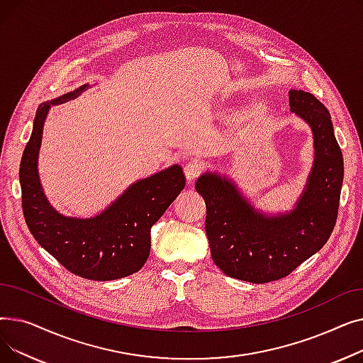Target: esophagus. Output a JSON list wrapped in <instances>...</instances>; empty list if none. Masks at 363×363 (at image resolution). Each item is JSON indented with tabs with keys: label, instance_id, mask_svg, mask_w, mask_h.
I'll return each instance as SVG.
<instances>
[{
	"label": "esophagus",
	"instance_id": "esophagus-1",
	"mask_svg": "<svg viewBox=\"0 0 363 363\" xmlns=\"http://www.w3.org/2000/svg\"><path fill=\"white\" fill-rule=\"evenodd\" d=\"M184 172L188 182H193L196 178H199V175L201 174V164L197 162H188L184 166Z\"/></svg>",
	"mask_w": 363,
	"mask_h": 363
}]
</instances>
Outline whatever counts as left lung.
Instances as JSON below:
<instances>
[{
	"instance_id": "1",
	"label": "left lung",
	"mask_w": 363,
	"mask_h": 363,
	"mask_svg": "<svg viewBox=\"0 0 363 363\" xmlns=\"http://www.w3.org/2000/svg\"><path fill=\"white\" fill-rule=\"evenodd\" d=\"M290 108L313 132L315 160L293 211L266 215L216 172L196 184L206 201V234L212 259L231 278L253 284L281 279L319 252L337 220L342 185V155L331 114L315 95L290 89Z\"/></svg>"
}]
</instances>
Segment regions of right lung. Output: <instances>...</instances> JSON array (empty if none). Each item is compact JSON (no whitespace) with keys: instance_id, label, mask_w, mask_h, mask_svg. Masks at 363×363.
<instances>
[{"instance_id":"obj_1","label":"right lung","mask_w":363,"mask_h":363,"mask_svg":"<svg viewBox=\"0 0 363 363\" xmlns=\"http://www.w3.org/2000/svg\"><path fill=\"white\" fill-rule=\"evenodd\" d=\"M86 88L88 84L38 107L18 170L22 207L33 238L67 271L92 281H111L135 274L145 264L151 226L182 191L185 177L179 164L160 170L128 186L106 211L92 218L57 212L38 175L44 122L51 106L79 97Z\"/></svg>"}]
</instances>
